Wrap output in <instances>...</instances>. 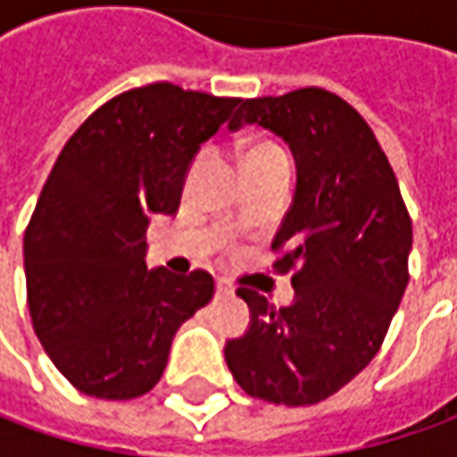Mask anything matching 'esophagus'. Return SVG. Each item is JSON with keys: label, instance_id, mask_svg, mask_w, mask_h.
I'll list each match as a JSON object with an SVG mask.
<instances>
[{"label": "esophagus", "instance_id": "esophagus-1", "mask_svg": "<svg viewBox=\"0 0 457 457\" xmlns=\"http://www.w3.org/2000/svg\"><path fill=\"white\" fill-rule=\"evenodd\" d=\"M216 292H219V295H234V287H231L226 279H219V282H216Z\"/></svg>", "mask_w": 457, "mask_h": 457}]
</instances>
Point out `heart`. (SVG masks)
<instances>
[{
    "instance_id": "1",
    "label": "heart",
    "mask_w": 457,
    "mask_h": 457,
    "mask_svg": "<svg viewBox=\"0 0 457 457\" xmlns=\"http://www.w3.org/2000/svg\"><path fill=\"white\" fill-rule=\"evenodd\" d=\"M274 157H287L285 150L274 142H267V139H259V142H252L246 150H244V165H256V162H264V160H274ZM201 157L193 162V167H198Z\"/></svg>"
}]
</instances>
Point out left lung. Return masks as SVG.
Returning <instances> with one entry per match:
<instances>
[{"instance_id":"8db88e82","label":"left lung","mask_w":457,"mask_h":457,"mask_svg":"<svg viewBox=\"0 0 457 457\" xmlns=\"http://www.w3.org/2000/svg\"><path fill=\"white\" fill-rule=\"evenodd\" d=\"M259 124L290 145L297 190L272 252L292 272L295 303L274 307L238 287L249 330L226 363L254 399L305 407L369 366L410 282L412 219L377 134L341 96L307 86L241 101L228 129Z\"/></svg>"}]
</instances>
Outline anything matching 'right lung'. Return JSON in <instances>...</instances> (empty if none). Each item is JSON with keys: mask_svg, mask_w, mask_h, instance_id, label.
<instances>
[{"mask_svg": "<svg viewBox=\"0 0 457 457\" xmlns=\"http://www.w3.org/2000/svg\"><path fill=\"white\" fill-rule=\"evenodd\" d=\"M238 104L154 80L101 104L58 154L25 228L27 307L83 395H147L178 328L211 303L205 270H147L145 231L178 211L190 160Z\"/></svg>", "mask_w": 457, "mask_h": 457, "instance_id": "obj_1", "label": "right lung"}]
</instances>
